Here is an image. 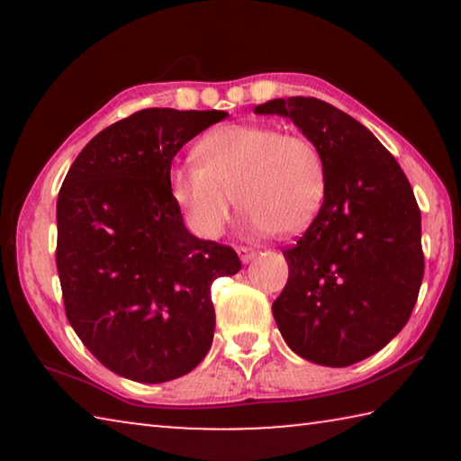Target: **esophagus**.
Wrapping results in <instances>:
<instances>
[{"mask_svg":"<svg viewBox=\"0 0 461 461\" xmlns=\"http://www.w3.org/2000/svg\"><path fill=\"white\" fill-rule=\"evenodd\" d=\"M238 254H240L241 262H249L256 256V249L248 248V246H238Z\"/></svg>","mask_w":461,"mask_h":461,"instance_id":"obj_1","label":"esophagus"}]
</instances>
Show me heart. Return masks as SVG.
<instances>
[{"label": "heart", "instance_id": "b5f03b06", "mask_svg": "<svg viewBox=\"0 0 461 461\" xmlns=\"http://www.w3.org/2000/svg\"><path fill=\"white\" fill-rule=\"evenodd\" d=\"M197 160L170 168L168 186L189 228L215 240L238 205L258 233L294 236L315 221L327 194L321 148L305 134L262 123H225L194 148Z\"/></svg>", "mask_w": 461, "mask_h": 461}]
</instances>
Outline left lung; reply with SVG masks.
I'll return each mask as SVG.
<instances>
[{
    "label": "left lung",
    "instance_id": "8db88e82",
    "mask_svg": "<svg viewBox=\"0 0 461 461\" xmlns=\"http://www.w3.org/2000/svg\"><path fill=\"white\" fill-rule=\"evenodd\" d=\"M291 118L321 148L323 207L294 246L272 315L294 354L343 368L376 354L407 325L425 272L420 209L409 178L378 138L315 97L254 109Z\"/></svg>",
    "mask_w": 461,
    "mask_h": 461
}]
</instances>
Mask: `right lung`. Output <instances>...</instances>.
Wrapping results in <instances>:
<instances>
[{
    "mask_svg": "<svg viewBox=\"0 0 461 461\" xmlns=\"http://www.w3.org/2000/svg\"><path fill=\"white\" fill-rule=\"evenodd\" d=\"M225 118L217 109H142L99 131L62 181L65 313L85 348L123 378L175 380L212 348V285L241 262L233 248L185 228L168 173L191 138Z\"/></svg>",
    "mask_w": 461,
    "mask_h": 461,
    "instance_id": "obj_1",
    "label": "right lung"
}]
</instances>
